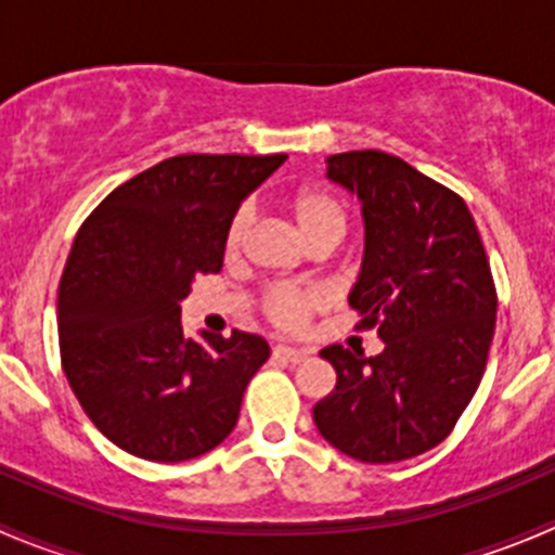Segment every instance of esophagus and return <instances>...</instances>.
Here are the masks:
<instances>
[{"label":"esophagus","mask_w":555,"mask_h":555,"mask_svg":"<svg viewBox=\"0 0 555 555\" xmlns=\"http://www.w3.org/2000/svg\"><path fill=\"white\" fill-rule=\"evenodd\" d=\"M273 357H276V360H284V362H293V365H298V362H304L306 357H309V351L295 349V346L279 344V346H273Z\"/></svg>","instance_id":"34e87169"}]
</instances>
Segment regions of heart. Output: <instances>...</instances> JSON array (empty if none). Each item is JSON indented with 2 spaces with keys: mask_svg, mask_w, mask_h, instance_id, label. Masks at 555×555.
I'll list each match as a JSON object with an SVG mask.
<instances>
[{
  "mask_svg": "<svg viewBox=\"0 0 555 555\" xmlns=\"http://www.w3.org/2000/svg\"><path fill=\"white\" fill-rule=\"evenodd\" d=\"M289 215H293L298 233L304 242L309 244L313 238H338L346 231V209L330 190L322 188H300L298 193L289 195ZM249 209L242 206L236 215L231 217L225 231V251L236 255L242 249L246 233H249ZM322 306V295L317 289H293V287H276L266 293L262 298V311L279 327H300L313 311Z\"/></svg>",
  "mask_w": 555,
  "mask_h": 555,
  "instance_id": "heart-1",
  "label": "heart"
}]
</instances>
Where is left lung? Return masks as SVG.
I'll return each instance as SVG.
<instances>
[{
    "instance_id": "1",
    "label": "left lung",
    "mask_w": 555,
    "mask_h": 555,
    "mask_svg": "<svg viewBox=\"0 0 555 555\" xmlns=\"http://www.w3.org/2000/svg\"><path fill=\"white\" fill-rule=\"evenodd\" d=\"M327 179L362 204L365 255L349 306L362 327H378L384 351H319L338 378L313 424L357 462H402L443 443L473 400L494 338V279L467 204L402 158L330 155Z\"/></svg>"
}]
</instances>
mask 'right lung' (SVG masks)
I'll return each mask as SVG.
<instances>
[{"label": "right lung", "mask_w": 555, "mask_h": 555, "mask_svg": "<svg viewBox=\"0 0 555 555\" xmlns=\"http://www.w3.org/2000/svg\"><path fill=\"white\" fill-rule=\"evenodd\" d=\"M287 155H177L122 182L77 231L59 284L61 365L99 433L147 462H188L233 433L260 335L182 330L220 273L231 217Z\"/></svg>", "instance_id": "1"}]
</instances>
